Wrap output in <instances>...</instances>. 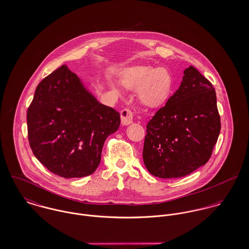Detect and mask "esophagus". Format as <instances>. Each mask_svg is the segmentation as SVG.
<instances>
[{
  "label": "esophagus",
  "mask_w": 249,
  "mask_h": 249,
  "mask_svg": "<svg viewBox=\"0 0 249 249\" xmlns=\"http://www.w3.org/2000/svg\"><path fill=\"white\" fill-rule=\"evenodd\" d=\"M121 122L123 125H128L133 123V113L129 109L121 111Z\"/></svg>",
  "instance_id": "esophagus-1"
}]
</instances>
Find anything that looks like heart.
I'll use <instances>...</instances> for the list:
<instances>
[{
    "label": "heart",
    "mask_w": 249,
    "mask_h": 249,
    "mask_svg": "<svg viewBox=\"0 0 249 249\" xmlns=\"http://www.w3.org/2000/svg\"><path fill=\"white\" fill-rule=\"evenodd\" d=\"M121 83L130 91H138V98L142 106L157 108L165 105L170 99L174 79L165 68L136 66L124 71Z\"/></svg>",
    "instance_id": "1"
}]
</instances>
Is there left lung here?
I'll return each mask as SVG.
<instances>
[{"mask_svg": "<svg viewBox=\"0 0 249 249\" xmlns=\"http://www.w3.org/2000/svg\"><path fill=\"white\" fill-rule=\"evenodd\" d=\"M219 132L213 85L190 66L178 91L147 123L144 166L157 178L188 176L208 162Z\"/></svg>", "mask_w": 249, "mask_h": 249, "instance_id": "1", "label": "left lung"}]
</instances>
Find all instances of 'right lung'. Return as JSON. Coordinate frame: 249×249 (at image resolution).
Instances as JSON below:
<instances>
[{"label":"right lung","mask_w":249,"mask_h":249,"mask_svg":"<svg viewBox=\"0 0 249 249\" xmlns=\"http://www.w3.org/2000/svg\"><path fill=\"white\" fill-rule=\"evenodd\" d=\"M27 123L29 142L40 163L61 178H78L97 170L104 143L118 130L121 118L63 65L36 87Z\"/></svg>","instance_id":"obj_1"}]
</instances>
